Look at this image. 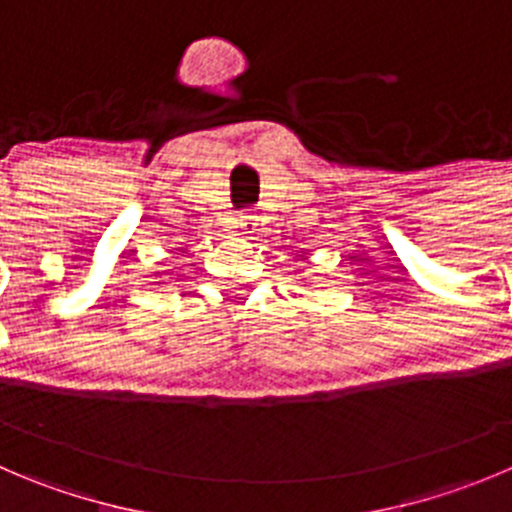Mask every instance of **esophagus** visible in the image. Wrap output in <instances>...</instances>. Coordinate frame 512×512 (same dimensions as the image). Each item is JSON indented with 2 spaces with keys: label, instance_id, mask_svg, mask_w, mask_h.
Masks as SVG:
<instances>
[{
  "label": "esophagus",
  "instance_id": "obj_1",
  "mask_svg": "<svg viewBox=\"0 0 512 512\" xmlns=\"http://www.w3.org/2000/svg\"><path fill=\"white\" fill-rule=\"evenodd\" d=\"M259 223H256V216H251V213H246V216L238 218V228H241V233H246V236H251V233L259 231Z\"/></svg>",
  "mask_w": 512,
  "mask_h": 512
}]
</instances>
